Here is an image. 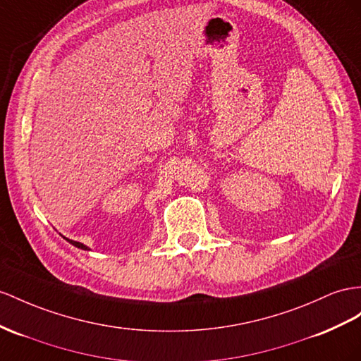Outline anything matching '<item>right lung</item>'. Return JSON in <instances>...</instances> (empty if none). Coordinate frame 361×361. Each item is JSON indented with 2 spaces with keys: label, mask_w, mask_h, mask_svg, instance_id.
I'll return each instance as SVG.
<instances>
[{
  "label": "right lung",
  "mask_w": 361,
  "mask_h": 361,
  "mask_svg": "<svg viewBox=\"0 0 361 361\" xmlns=\"http://www.w3.org/2000/svg\"><path fill=\"white\" fill-rule=\"evenodd\" d=\"M67 239V238H66ZM67 241L70 243V244H73L75 247H78V248H82V250H90V248L87 247V245H84V244H80V243H78V241H71V239H67Z\"/></svg>",
  "instance_id": "right-lung-1"
}]
</instances>
